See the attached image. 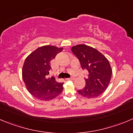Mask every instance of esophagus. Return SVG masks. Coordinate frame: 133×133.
<instances>
[{
  "label": "esophagus",
  "mask_w": 133,
  "mask_h": 133,
  "mask_svg": "<svg viewBox=\"0 0 133 133\" xmlns=\"http://www.w3.org/2000/svg\"><path fill=\"white\" fill-rule=\"evenodd\" d=\"M67 80H74V77H71V78H67Z\"/></svg>",
  "instance_id": "obj_1"
}]
</instances>
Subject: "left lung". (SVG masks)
I'll return each instance as SVG.
<instances>
[{
    "label": "left lung",
    "instance_id": "8db88e82",
    "mask_svg": "<svg viewBox=\"0 0 133 133\" xmlns=\"http://www.w3.org/2000/svg\"><path fill=\"white\" fill-rule=\"evenodd\" d=\"M71 50L79 59L82 69L88 71V77L85 78V86L78 90V93L88 98L102 95L108 87L112 74L107 58L95 48L85 44L74 45Z\"/></svg>",
    "mask_w": 133,
    "mask_h": 133
}]
</instances>
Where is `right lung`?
<instances>
[{"label": "right lung", "mask_w": 133, "mask_h": 133, "mask_svg": "<svg viewBox=\"0 0 133 133\" xmlns=\"http://www.w3.org/2000/svg\"><path fill=\"white\" fill-rule=\"evenodd\" d=\"M63 48L46 45L39 47L25 59L22 69V78L26 89L35 98L51 101L61 94L63 83L55 78H48L51 69L50 63Z\"/></svg>", "instance_id": "right-lung-1"}]
</instances>
